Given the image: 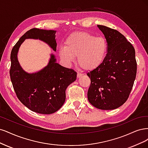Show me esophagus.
<instances>
[{
	"label": "esophagus",
	"mask_w": 148,
	"mask_h": 148,
	"mask_svg": "<svg viewBox=\"0 0 148 148\" xmlns=\"http://www.w3.org/2000/svg\"><path fill=\"white\" fill-rule=\"evenodd\" d=\"M82 75H83V74H82L77 73V78H79V77H80L81 76H82Z\"/></svg>",
	"instance_id": "1"
}]
</instances>
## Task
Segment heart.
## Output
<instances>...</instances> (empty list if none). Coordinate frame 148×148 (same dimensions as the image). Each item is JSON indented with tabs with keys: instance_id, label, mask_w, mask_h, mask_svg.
<instances>
[{
	"instance_id": "1",
	"label": "heart",
	"mask_w": 148,
	"mask_h": 148,
	"mask_svg": "<svg viewBox=\"0 0 148 148\" xmlns=\"http://www.w3.org/2000/svg\"><path fill=\"white\" fill-rule=\"evenodd\" d=\"M108 43L103 37H96L87 32L77 31L68 37L64 47L59 49L61 59L71 64L77 57L78 64L85 71L98 68L105 60Z\"/></svg>"
}]
</instances>
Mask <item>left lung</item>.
Masks as SVG:
<instances>
[{
  "label": "left lung",
  "instance_id": "left-lung-1",
  "mask_svg": "<svg viewBox=\"0 0 148 148\" xmlns=\"http://www.w3.org/2000/svg\"><path fill=\"white\" fill-rule=\"evenodd\" d=\"M108 43L103 63L87 75L91 80L88 101L103 110H111L124 104L132 91L136 75L135 50L125 36L116 29L97 25Z\"/></svg>",
  "mask_w": 148,
  "mask_h": 148
}]
</instances>
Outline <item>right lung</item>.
<instances>
[{"label": "right lung", "instance_id": "add662e5", "mask_svg": "<svg viewBox=\"0 0 148 148\" xmlns=\"http://www.w3.org/2000/svg\"><path fill=\"white\" fill-rule=\"evenodd\" d=\"M56 31L33 28L27 31L11 51L10 75L14 90L19 100L32 111L50 114L62 107L66 99V89L76 80L77 73L56 63L51 54L49 64L35 73L25 72L19 63L18 52L26 39H39L56 50Z\"/></svg>", "mask_w": 148, "mask_h": 148}]
</instances>
